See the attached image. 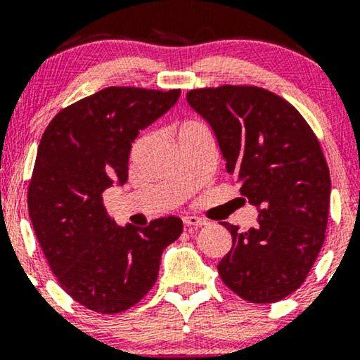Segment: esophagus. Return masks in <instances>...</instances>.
Segmentation results:
<instances>
[{
	"label": "esophagus",
	"instance_id": "esophagus-1",
	"mask_svg": "<svg viewBox=\"0 0 360 360\" xmlns=\"http://www.w3.org/2000/svg\"><path fill=\"white\" fill-rule=\"evenodd\" d=\"M183 221H184L186 226H203V225H208V220H205V218H200V217H193V214H189V217H184Z\"/></svg>",
	"mask_w": 360,
	"mask_h": 360
}]
</instances>
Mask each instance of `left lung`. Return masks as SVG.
<instances>
[{
    "instance_id": "obj_1",
    "label": "left lung",
    "mask_w": 360,
    "mask_h": 360,
    "mask_svg": "<svg viewBox=\"0 0 360 360\" xmlns=\"http://www.w3.org/2000/svg\"><path fill=\"white\" fill-rule=\"evenodd\" d=\"M188 103L213 128L226 171L259 208L255 229L232 233L218 274L250 303H274L307 279L325 242L330 171L320 142L291 103L257 86L191 89Z\"/></svg>"
}]
</instances>
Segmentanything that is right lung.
Returning a JSON list of instances; mask_svg holds the SVG:
<instances>
[{
    "mask_svg": "<svg viewBox=\"0 0 360 360\" xmlns=\"http://www.w3.org/2000/svg\"><path fill=\"white\" fill-rule=\"evenodd\" d=\"M179 94L111 86L62 108L40 139L28 214L60 288L96 313L115 315L137 304L155 284L164 249L183 233L177 217L143 229L118 226L103 205V191L128 179L139 131Z\"/></svg>",
    "mask_w": 360,
    "mask_h": 360,
    "instance_id": "obj_1",
    "label": "right lung"
}]
</instances>
